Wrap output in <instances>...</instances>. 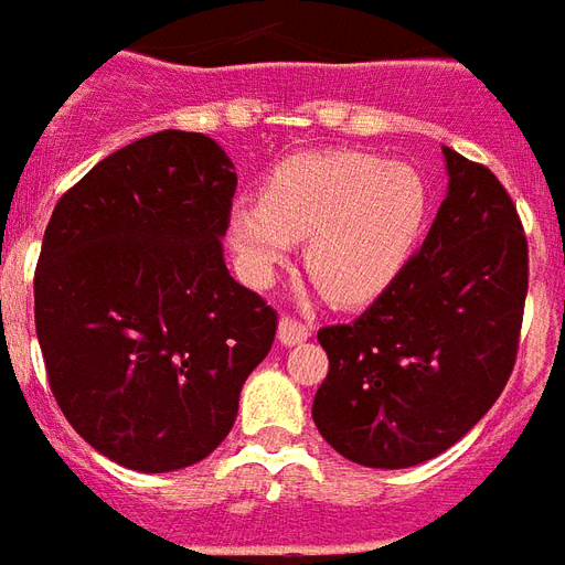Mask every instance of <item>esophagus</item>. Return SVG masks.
<instances>
[{
    "label": "esophagus",
    "instance_id": "obj_1",
    "mask_svg": "<svg viewBox=\"0 0 565 565\" xmlns=\"http://www.w3.org/2000/svg\"><path fill=\"white\" fill-rule=\"evenodd\" d=\"M311 335V326L305 323V320H296V317H281V323H278V341L281 344H299L305 338Z\"/></svg>",
    "mask_w": 565,
    "mask_h": 565
}]
</instances>
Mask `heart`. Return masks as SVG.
<instances>
[{
	"mask_svg": "<svg viewBox=\"0 0 565 565\" xmlns=\"http://www.w3.org/2000/svg\"><path fill=\"white\" fill-rule=\"evenodd\" d=\"M428 218L419 170L356 149L302 152L275 167L260 198L230 209V242L254 284L271 281L308 239L305 266L335 302H365L395 281Z\"/></svg>",
	"mask_w": 565,
	"mask_h": 565,
	"instance_id": "heart-1",
	"label": "heart"
}]
</instances>
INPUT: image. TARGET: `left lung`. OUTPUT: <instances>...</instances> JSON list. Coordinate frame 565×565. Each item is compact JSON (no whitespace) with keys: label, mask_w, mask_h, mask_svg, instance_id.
Here are the masks:
<instances>
[{"label":"left lung","mask_w":565,"mask_h":565,"mask_svg":"<svg viewBox=\"0 0 565 565\" xmlns=\"http://www.w3.org/2000/svg\"><path fill=\"white\" fill-rule=\"evenodd\" d=\"M443 154L449 194L428 239L353 323L317 332L329 356L317 431L365 467L401 470L446 452L515 367L527 236L488 167L449 146Z\"/></svg>","instance_id":"obj_1"}]
</instances>
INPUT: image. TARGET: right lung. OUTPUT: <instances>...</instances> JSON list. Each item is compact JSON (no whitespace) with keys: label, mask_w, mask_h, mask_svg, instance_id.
<instances>
[{"label":"right lung","mask_w":565,"mask_h":565,"mask_svg":"<svg viewBox=\"0 0 565 565\" xmlns=\"http://www.w3.org/2000/svg\"><path fill=\"white\" fill-rule=\"evenodd\" d=\"M236 173L206 134L158 131L60 198L35 332L71 428L140 473L203 461L236 422L278 315L224 263Z\"/></svg>","instance_id":"obj_1"}]
</instances>
